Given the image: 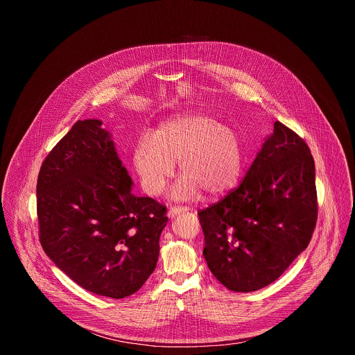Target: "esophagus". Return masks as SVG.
<instances>
[{"label": "esophagus", "instance_id": "esophagus-1", "mask_svg": "<svg viewBox=\"0 0 355 355\" xmlns=\"http://www.w3.org/2000/svg\"><path fill=\"white\" fill-rule=\"evenodd\" d=\"M187 211H189L188 207L175 205V207H171V208L168 209V216H170V218H174V216H177V215H180V214H182V212H187Z\"/></svg>", "mask_w": 355, "mask_h": 355}]
</instances>
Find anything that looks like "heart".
I'll return each mask as SVG.
<instances>
[{
    "label": "heart",
    "mask_w": 355,
    "mask_h": 355,
    "mask_svg": "<svg viewBox=\"0 0 355 355\" xmlns=\"http://www.w3.org/2000/svg\"><path fill=\"white\" fill-rule=\"evenodd\" d=\"M244 148L239 133L207 114H185L159 126L153 137L136 143L133 163L141 187L150 195L160 193L180 162L184 175L174 189L188 198L204 188L211 195L230 191L243 170Z\"/></svg>",
    "instance_id": "heart-1"
}]
</instances>
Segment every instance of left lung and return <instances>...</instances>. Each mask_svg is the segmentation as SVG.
Wrapping results in <instances>:
<instances>
[{
	"mask_svg": "<svg viewBox=\"0 0 355 355\" xmlns=\"http://www.w3.org/2000/svg\"><path fill=\"white\" fill-rule=\"evenodd\" d=\"M315 180L309 146L277 121L240 185L198 212L204 256L222 285L261 289L308 247L318 220Z\"/></svg>",
	"mask_w": 355,
	"mask_h": 355,
	"instance_id": "1",
	"label": "left lung"
}]
</instances>
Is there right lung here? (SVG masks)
Returning <instances> with one entry per match:
<instances>
[{
  "mask_svg": "<svg viewBox=\"0 0 355 355\" xmlns=\"http://www.w3.org/2000/svg\"><path fill=\"white\" fill-rule=\"evenodd\" d=\"M101 125L77 121L42 163L39 240L76 284L122 299L155 271L168 218L166 205L132 193V178Z\"/></svg>",
  "mask_w": 355,
  "mask_h": 355,
  "instance_id": "obj_1",
  "label": "right lung"
}]
</instances>
